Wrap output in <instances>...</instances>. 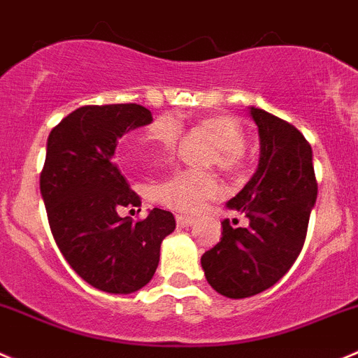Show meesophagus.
Listing matches in <instances>:
<instances>
[{
	"instance_id": "34e87169",
	"label": "esophagus",
	"mask_w": 358,
	"mask_h": 358,
	"mask_svg": "<svg viewBox=\"0 0 358 358\" xmlns=\"http://www.w3.org/2000/svg\"><path fill=\"white\" fill-rule=\"evenodd\" d=\"M176 221H177V227H181V228L192 227L193 224V217H188V216H177Z\"/></svg>"
}]
</instances>
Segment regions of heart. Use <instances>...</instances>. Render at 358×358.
I'll use <instances>...</instances> for the list:
<instances>
[{"label": "heart", "instance_id": "b5f03b06", "mask_svg": "<svg viewBox=\"0 0 358 358\" xmlns=\"http://www.w3.org/2000/svg\"><path fill=\"white\" fill-rule=\"evenodd\" d=\"M199 126L216 142L217 152L213 156V162L217 163V166L227 172H237L243 169L246 134L236 117L224 114L206 115L200 119ZM179 137L181 122L173 115L163 114L149 124L141 138L128 145V152L130 158L138 163L165 158L176 148ZM220 193L221 185L213 173L177 170L152 188V199L179 213H196L207 200L216 199Z\"/></svg>", "mask_w": 358, "mask_h": 358}]
</instances>
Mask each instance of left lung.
<instances>
[{
	"instance_id": "obj_1",
	"label": "left lung",
	"mask_w": 358,
	"mask_h": 358,
	"mask_svg": "<svg viewBox=\"0 0 358 358\" xmlns=\"http://www.w3.org/2000/svg\"><path fill=\"white\" fill-rule=\"evenodd\" d=\"M258 126L260 159L248 185L227 207L248 217L246 227L221 223V239L202 255L207 283L228 299L267 290L297 260L308 232L318 185L313 151L290 122L250 107Z\"/></svg>"
}]
</instances>
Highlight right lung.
Here are the masks:
<instances>
[{
  "label": "right lung",
  "mask_w": 358,
  "mask_h": 358,
  "mask_svg": "<svg viewBox=\"0 0 358 358\" xmlns=\"http://www.w3.org/2000/svg\"><path fill=\"white\" fill-rule=\"evenodd\" d=\"M152 121L137 103L86 105L68 114L47 138L40 193L50 232L64 260L80 278L107 294H134L149 283L173 214L149 210L134 221L122 207H138L114 163L117 138Z\"/></svg>",
  "instance_id": "add662e5"
}]
</instances>
